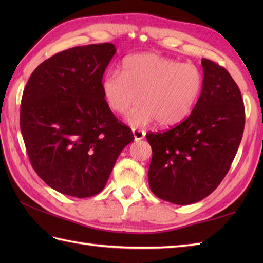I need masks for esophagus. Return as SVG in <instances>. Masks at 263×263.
Wrapping results in <instances>:
<instances>
[{"mask_svg": "<svg viewBox=\"0 0 263 263\" xmlns=\"http://www.w3.org/2000/svg\"><path fill=\"white\" fill-rule=\"evenodd\" d=\"M132 132H133V137H135L136 140H141V139H143L144 136H146V132L142 130H137V128H133Z\"/></svg>", "mask_w": 263, "mask_h": 263, "instance_id": "esophagus-1", "label": "esophagus"}]
</instances>
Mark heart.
Wrapping results in <instances>:
<instances>
[{"label":"heart","instance_id":"b5f03b06","mask_svg":"<svg viewBox=\"0 0 263 263\" xmlns=\"http://www.w3.org/2000/svg\"><path fill=\"white\" fill-rule=\"evenodd\" d=\"M203 89V74L193 63L154 53L135 54L123 60L121 72L108 71L103 78L106 105L116 114H124L132 126L157 121L160 126L180 124L191 114Z\"/></svg>","mask_w":263,"mask_h":263}]
</instances>
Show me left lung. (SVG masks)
Listing matches in <instances>:
<instances>
[{"label":"left lung","mask_w":263,"mask_h":263,"mask_svg":"<svg viewBox=\"0 0 263 263\" xmlns=\"http://www.w3.org/2000/svg\"><path fill=\"white\" fill-rule=\"evenodd\" d=\"M201 64L203 89L191 114L171 130L146 135L153 149L150 190L181 205L208 197L224 180L245 125L243 98L232 76L210 60Z\"/></svg>","instance_id":"1"}]
</instances>
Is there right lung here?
Returning a JSON list of instances; mask_svg holds the SVG:
<instances>
[{
  "mask_svg": "<svg viewBox=\"0 0 263 263\" xmlns=\"http://www.w3.org/2000/svg\"><path fill=\"white\" fill-rule=\"evenodd\" d=\"M115 52L110 43L65 49L37 66L22 93L20 128L30 164L63 194L99 193L122 150L135 140L102 92Z\"/></svg>",
  "mask_w": 263,
  "mask_h": 263,
  "instance_id": "right-lung-1",
  "label": "right lung"
}]
</instances>
